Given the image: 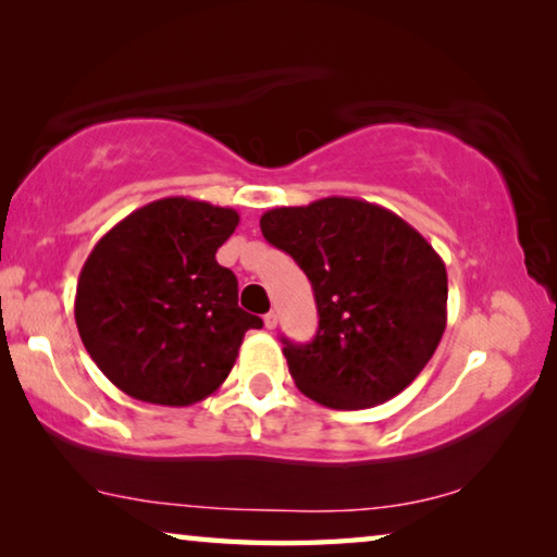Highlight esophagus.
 <instances>
[{"instance_id": "1", "label": "esophagus", "mask_w": 557, "mask_h": 557, "mask_svg": "<svg viewBox=\"0 0 557 557\" xmlns=\"http://www.w3.org/2000/svg\"><path fill=\"white\" fill-rule=\"evenodd\" d=\"M265 326L268 329H277V314L275 312H268L265 314Z\"/></svg>"}]
</instances>
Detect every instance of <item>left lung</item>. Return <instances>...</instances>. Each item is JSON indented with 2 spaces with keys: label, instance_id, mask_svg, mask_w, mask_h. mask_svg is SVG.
<instances>
[{
  "label": "left lung",
  "instance_id": "left-lung-1",
  "mask_svg": "<svg viewBox=\"0 0 557 557\" xmlns=\"http://www.w3.org/2000/svg\"><path fill=\"white\" fill-rule=\"evenodd\" d=\"M260 231L314 289V338H282L297 388L334 410L373 408L408 388L447 326V270L435 248L400 215L346 196L272 209Z\"/></svg>",
  "mask_w": 557,
  "mask_h": 557
}]
</instances>
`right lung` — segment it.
Segmentation results:
<instances>
[{
	"label": "right lung",
	"mask_w": 557,
	"mask_h": 557,
	"mask_svg": "<svg viewBox=\"0 0 557 557\" xmlns=\"http://www.w3.org/2000/svg\"><path fill=\"white\" fill-rule=\"evenodd\" d=\"M240 215L169 196L98 240L75 289L92 361L132 398L184 408L221 388L243 336L262 319L238 307V280L215 262Z\"/></svg>",
	"instance_id": "add662e5"
}]
</instances>
